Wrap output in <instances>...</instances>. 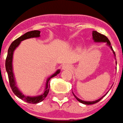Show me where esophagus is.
Returning <instances> with one entry per match:
<instances>
[{
  "label": "esophagus",
  "instance_id": "esophagus-1",
  "mask_svg": "<svg viewBox=\"0 0 123 123\" xmlns=\"http://www.w3.org/2000/svg\"><path fill=\"white\" fill-rule=\"evenodd\" d=\"M62 69H70V67L68 65H64L62 66Z\"/></svg>",
  "mask_w": 123,
  "mask_h": 123
}]
</instances>
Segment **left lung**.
Instances as JSON below:
<instances>
[{
	"label": "left lung",
	"mask_w": 123,
	"mask_h": 123,
	"mask_svg": "<svg viewBox=\"0 0 123 123\" xmlns=\"http://www.w3.org/2000/svg\"><path fill=\"white\" fill-rule=\"evenodd\" d=\"M93 40L95 42H107L108 46H109L111 47V49L113 50V53H114V54H115V52L113 51V48H112V46H111V42L109 40V39H108L105 35H103V34H100L99 32H97V31H93ZM74 95L75 96V97L76 98L78 101H80V103H83V104H85V105H92V104H95V103H96L97 102H99L100 100H101L103 99V97H105V95L103 97H102L101 98H100L98 100H97V101H82V100H81V99H78L77 97L75 96V95L74 94Z\"/></svg>",
	"instance_id": "left-lung-1"
}]
</instances>
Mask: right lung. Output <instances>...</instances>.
Here are the masks:
<instances>
[{"label":"right lung","mask_w":123,"mask_h":123,"mask_svg":"<svg viewBox=\"0 0 123 123\" xmlns=\"http://www.w3.org/2000/svg\"><path fill=\"white\" fill-rule=\"evenodd\" d=\"M40 31H39V30H33V31L26 32V34H24V35L21 36L20 37L16 39L15 40L10 44V47L8 48V54L7 56H6V62H5V67H6V70L7 71L8 77V80H9V84H10V87L12 89L13 93L15 94L18 98L21 99L22 100H23L25 102L29 103H32V104H36V103H40V102L42 101L43 99L46 98L49 91V83H50L49 80H50L51 78L54 77L55 75H57L58 74H60V69L57 70L54 75H52L51 77L48 79L47 82H46V89H45L44 93L42 95H41L40 96L36 97L24 96V95L18 90V89L16 86L15 81H14V75H13L12 73V55L14 50L19 45V43H20L22 41L26 39L34 38V37H39L40 36Z\"/></svg>","instance_id":"add662e5"}]
</instances>
